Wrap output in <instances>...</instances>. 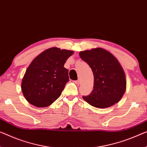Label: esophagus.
I'll use <instances>...</instances> for the list:
<instances>
[{
	"label": "esophagus",
	"mask_w": 147,
	"mask_h": 147,
	"mask_svg": "<svg viewBox=\"0 0 147 147\" xmlns=\"http://www.w3.org/2000/svg\"><path fill=\"white\" fill-rule=\"evenodd\" d=\"M74 83H75L76 84H77V85H79V84H80V81L78 80L74 81Z\"/></svg>",
	"instance_id": "1"
}]
</instances>
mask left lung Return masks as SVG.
Wrapping results in <instances>:
<instances>
[{
  "label": "left lung",
  "instance_id": "1",
  "mask_svg": "<svg viewBox=\"0 0 147 147\" xmlns=\"http://www.w3.org/2000/svg\"><path fill=\"white\" fill-rule=\"evenodd\" d=\"M80 56L91 67L94 76V89L88 96H83V99L98 108L118 103L125 93L126 80L116 58L101 48L81 51Z\"/></svg>",
  "mask_w": 147,
  "mask_h": 147
}]
</instances>
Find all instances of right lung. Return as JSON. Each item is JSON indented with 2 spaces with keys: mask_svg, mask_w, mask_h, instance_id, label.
Here are the masks:
<instances>
[{
  "mask_svg": "<svg viewBox=\"0 0 147 147\" xmlns=\"http://www.w3.org/2000/svg\"><path fill=\"white\" fill-rule=\"evenodd\" d=\"M72 51L57 47L47 49L33 60L22 80L25 98L35 107L50 106L59 97L69 81L68 69L64 65Z\"/></svg>",
  "mask_w": 147,
  "mask_h": 147,
  "instance_id": "obj_1",
  "label": "right lung"
}]
</instances>
